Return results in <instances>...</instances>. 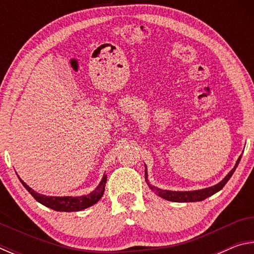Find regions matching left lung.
<instances>
[{"instance_id":"8db88e82","label":"left lung","mask_w":254,"mask_h":254,"mask_svg":"<svg viewBox=\"0 0 254 254\" xmlns=\"http://www.w3.org/2000/svg\"><path fill=\"white\" fill-rule=\"evenodd\" d=\"M241 157H242V154H241L240 158L238 159V161H236L234 168L232 169L230 173L225 176V178L223 179L222 182H220L217 185H215V186L204 188V189H199V190L173 191V190H166V189H160V188H158L156 186H152L151 184H149L148 179H147L148 178L147 167H145V180H147L150 189H151L154 194L160 196L161 198H165V199L170 200V201H178V203H188V201H200V200L206 199L209 196L214 195L215 192L220 191L221 189L225 186V184L229 182V179L232 177V175H233V173L235 171L236 167H238L239 162L241 160Z\"/></svg>"}]
</instances>
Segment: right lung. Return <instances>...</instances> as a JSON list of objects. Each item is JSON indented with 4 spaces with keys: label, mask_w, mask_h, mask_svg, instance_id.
<instances>
[{
    "label": "right lung",
    "mask_w": 254,
    "mask_h": 254,
    "mask_svg": "<svg viewBox=\"0 0 254 254\" xmlns=\"http://www.w3.org/2000/svg\"><path fill=\"white\" fill-rule=\"evenodd\" d=\"M19 179L21 184L24 186V188L33 196V198L37 201H39L40 204L45 205L46 207L57 210V212H78V210L85 209L89 207V206L96 204L97 201L102 198V196L104 194V190H105V184H106L107 177L106 175L103 176L102 182L96 187L95 190H93L91 194L85 195V196H78V197H72V196L56 197V196L41 195L39 192L34 191L32 188H30L20 177Z\"/></svg>",
    "instance_id": "add662e5"
}]
</instances>
